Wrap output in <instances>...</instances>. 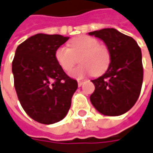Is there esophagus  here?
Returning <instances> with one entry per match:
<instances>
[{
    "label": "esophagus",
    "mask_w": 153,
    "mask_h": 153,
    "mask_svg": "<svg viewBox=\"0 0 153 153\" xmlns=\"http://www.w3.org/2000/svg\"><path fill=\"white\" fill-rule=\"evenodd\" d=\"M84 83V80H78V85L79 86H81Z\"/></svg>",
    "instance_id": "obj_1"
}]
</instances>
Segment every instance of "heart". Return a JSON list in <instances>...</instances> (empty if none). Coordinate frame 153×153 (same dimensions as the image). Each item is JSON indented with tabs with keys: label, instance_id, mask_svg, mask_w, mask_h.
Listing matches in <instances>:
<instances>
[{
	"label": "heart",
	"instance_id": "1",
	"mask_svg": "<svg viewBox=\"0 0 153 153\" xmlns=\"http://www.w3.org/2000/svg\"><path fill=\"white\" fill-rule=\"evenodd\" d=\"M70 48L60 46L55 53L57 63L66 72H69L77 63L79 56V65L74 68L70 75L76 79L93 74L100 75L109 68L111 55L107 46L100 44L95 37L90 36H79L70 41Z\"/></svg>",
	"mask_w": 153,
	"mask_h": 153
}]
</instances>
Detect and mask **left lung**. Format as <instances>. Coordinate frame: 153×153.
I'll return each mask as SVG.
<instances>
[{"label":"left lung","mask_w":153,"mask_h":153,"mask_svg":"<svg viewBox=\"0 0 153 153\" xmlns=\"http://www.w3.org/2000/svg\"><path fill=\"white\" fill-rule=\"evenodd\" d=\"M103 40L110 51L111 62L102 76L91 80L95 91L92 105L104 116H117L134 105L143 82L141 50L136 41L114 28L89 32Z\"/></svg>","instance_id":"obj_1"}]
</instances>
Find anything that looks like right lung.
<instances>
[{
  "mask_svg": "<svg viewBox=\"0 0 153 153\" xmlns=\"http://www.w3.org/2000/svg\"><path fill=\"white\" fill-rule=\"evenodd\" d=\"M68 37L38 33L20 43L12 64L14 87L24 110L34 121L53 124L67 116L78 88L57 63L55 53Z\"/></svg>",
  "mask_w": 153,
  "mask_h": 153,
  "instance_id": "right-lung-1",
  "label": "right lung"
}]
</instances>
